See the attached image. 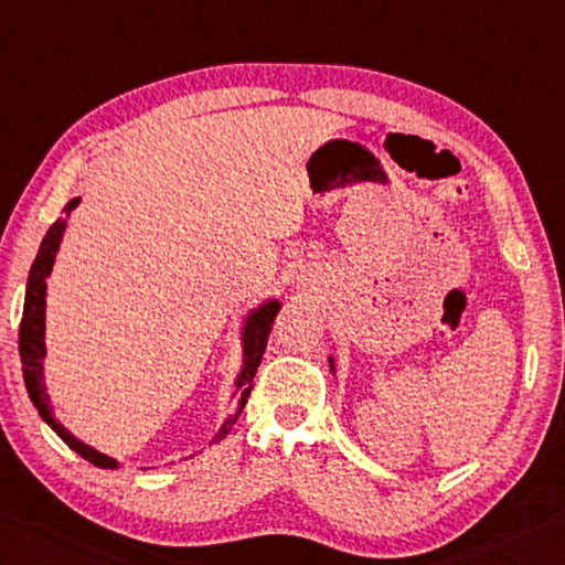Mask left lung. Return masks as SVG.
I'll return each mask as SVG.
<instances>
[{
	"mask_svg": "<svg viewBox=\"0 0 565 565\" xmlns=\"http://www.w3.org/2000/svg\"><path fill=\"white\" fill-rule=\"evenodd\" d=\"M330 370L334 372V362H332V358H330Z\"/></svg>",
	"mask_w": 565,
	"mask_h": 565,
	"instance_id": "left-lung-1",
	"label": "left lung"
}]
</instances>
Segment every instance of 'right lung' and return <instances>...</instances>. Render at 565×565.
<instances>
[{
    "instance_id": "obj_1",
    "label": "right lung",
    "mask_w": 565,
    "mask_h": 565,
    "mask_svg": "<svg viewBox=\"0 0 565 565\" xmlns=\"http://www.w3.org/2000/svg\"><path fill=\"white\" fill-rule=\"evenodd\" d=\"M78 205V198L68 201L64 205V213L68 215ZM66 231V217H58V221L49 227L42 245H39L36 260L29 270V280H26V298H24V312H22V324H19V358H22V372H24V384L29 392V399L39 412L49 427H52L58 437H62L68 447H72L76 454H82L84 459H88L96 467L102 469H118V461L106 457V454L96 451L88 444L78 441L72 431L64 429V424L54 417L52 412V402H49L46 394V384H44V354H46V344H44V330H46V277L52 275V267L56 260V250L62 245V237ZM280 312V302L270 300L257 305V310H253L245 318V328H243V367L241 374L235 380V394H237V407L235 414H231L223 422V427L217 429L213 441H221L227 431L233 429L235 419L241 417V412L245 407L247 397H250L253 390V377L257 367H260L263 352L267 338H270L275 315Z\"/></svg>"
}]
</instances>
